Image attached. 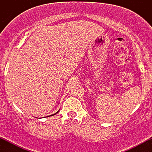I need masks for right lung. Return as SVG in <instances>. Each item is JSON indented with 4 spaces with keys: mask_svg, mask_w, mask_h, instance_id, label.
Returning <instances> with one entry per match:
<instances>
[{
    "mask_svg": "<svg viewBox=\"0 0 152 152\" xmlns=\"http://www.w3.org/2000/svg\"><path fill=\"white\" fill-rule=\"evenodd\" d=\"M58 111H57V112H56V113H55V114H53L50 115V116H54V115H55V114H57V113H58Z\"/></svg>",
    "mask_w": 152,
    "mask_h": 152,
    "instance_id": "1",
    "label": "right lung"
}]
</instances>
